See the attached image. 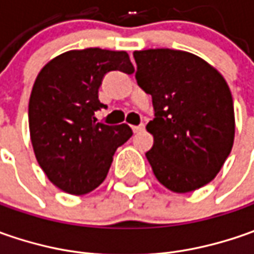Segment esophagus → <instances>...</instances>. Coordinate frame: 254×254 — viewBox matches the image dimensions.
<instances>
[{"mask_svg": "<svg viewBox=\"0 0 254 254\" xmlns=\"http://www.w3.org/2000/svg\"><path fill=\"white\" fill-rule=\"evenodd\" d=\"M131 128L134 132H140L144 130V124H140V126H131Z\"/></svg>", "mask_w": 254, "mask_h": 254, "instance_id": "esophagus-1", "label": "esophagus"}]
</instances>
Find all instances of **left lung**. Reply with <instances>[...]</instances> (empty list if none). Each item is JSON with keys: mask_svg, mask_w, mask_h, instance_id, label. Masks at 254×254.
<instances>
[{"mask_svg": "<svg viewBox=\"0 0 254 254\" xmlns=\"http://www.w3.org/2000/svg\"><path fill=\"white\" fill-rule=\"evenodd\" d=\"M135 79L151 94L154 145L145 154L165 188L187 193L209 184L235 140L232 93L223 76L196 55L175 49L135 51Z\"/></svg>", "mask_w": 254, "mask_h": 254, "instance_id": "left-lung-1", "label": "left lung"}]
</instances>
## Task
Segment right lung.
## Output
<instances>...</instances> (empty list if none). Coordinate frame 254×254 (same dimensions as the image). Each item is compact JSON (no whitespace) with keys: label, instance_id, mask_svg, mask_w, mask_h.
<instances>
[{"label":"right lung","instance_id":"add662e5","mask_svg":"<svg viewBox=\"0 0 254 254\" xmlns=\"http://www.w3.org/2000/svg\"><path fill=\"white\" fill-rule=\"evenodd\" d=\"M132 73L124 51L87 48L49 61L35 79L29 97V132L36 161L48 180L70 195H84L102 184L116 150L132 135L127 124L97 123L94 112L103 76Z\"/></svg>","mask_w":254,"mask_h":254}]
</instances>
